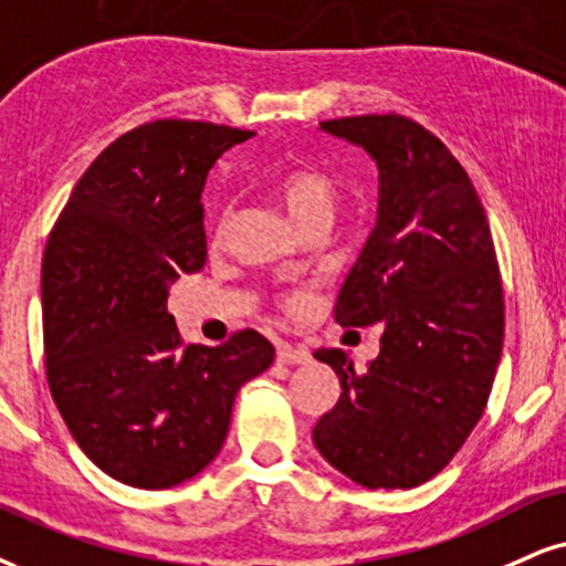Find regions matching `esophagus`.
<instances>
[{"instance_id":"obj_1","label":"esophagus","mask_w":566,"mask_h":566,"mask_svg":"<svg viewBox=\"0 0 566 566\" xmlns=\"http://www.w3.org/2000/svg\"><path fill=\"white\" fill-rule=\"evenodd\" d=\"M310 359V348L302 344L294 346L289 344V340H281V344H277V361H283V365H306Z\"/></svg>"}]
</instances>
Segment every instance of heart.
I'll list each match as a JSON object with an SVG mask.
<instances>
[{"instance_id": "b5f03b06", "label": "heart", "mask_w": 566, "mask_h": 566, "mask_svg": "<svg viewBox=\"0 0 566 566\" xmlns=\"http://www.w3.org/2000/svg\"><path fill=\"white\" fill-rule=\"evenodd\" d=\"M277 191H281L285 209H289L291 218H294L298 226L310 220L312 214L333 212V205H336V188H333L331 178L323 176L315 167H298V170H291L289 176L281 180ZM228 222V214H222L218 222V235L226 233ZM310 291H294V294L283 298V306L291 315H302V312L310 310Z\"/></svg>"}]
</instances>
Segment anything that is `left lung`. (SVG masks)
Segmentation results:
<instances>
[{"mask_svg": "<svg viewBox=\"0 0 566 566\" xmlns=\"http://www.w3.org/2000/svg\"><path fill=\"white\" fill-rule=\"evenodd\" d=\"M380 170L378 222L336 302L344 327L386 325L365 373L317 348L340 396L312 430L317 451L365 488H415L462 449L504 346V289L485 209L459 159L411 117L319 123Z\"/></svg>", "mask_w": 566, "mask_h": 566, "instance_id": "1", "label": "left lung"}]
</instances>
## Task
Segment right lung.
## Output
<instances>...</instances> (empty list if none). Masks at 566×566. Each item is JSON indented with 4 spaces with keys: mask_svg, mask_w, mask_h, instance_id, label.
<instances>
[{
    "mask_svg": "<svg viewBox=\"0 0 566 566\" xmlns=\"http://www.w3.org/2000/svg\"><path fill=\"white\" fill-rule=\"evenodd\" d=\"M251 130L151 120L115 138L83 172L41 262L46 380L83 453L134 488H172L218 457L235 394L275 348L235 331L184 346L167 312L180 272L207 262L212 165Z\"/></svg>",
    "mask_w": 566,
    "mask_h": 566,
    "instance_id": "add662e5",
    "label": "right lung"
}]
</instances>
